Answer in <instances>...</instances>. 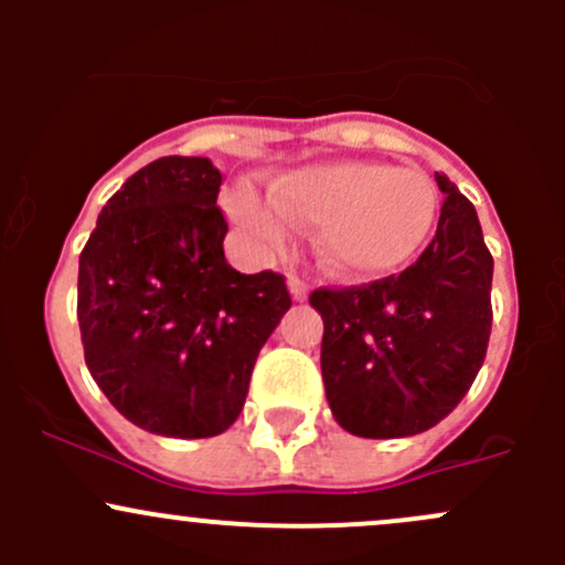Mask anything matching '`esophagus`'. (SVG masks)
<instances>
[{"label":"esophagus","mask_w":565,"mask_h":565,"mask_svg":"<svg viewBox=\"0 0 565 565\" xmlns=\"http://www.w3.org/2000/svg\"><path fill=\"white\" fill-rule=\"evenodd\" d=\"M289 292H292L295 300H306V298H309V287H306V284L300 281L298 276H289Z\"/></svg>","instance_id":"esophagus-1"}]
</instances>
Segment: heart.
Wrapping results in <instances>:
<instances>
[{
	"label": "heart",
	"mask_w": 565,
	"mask_h": 565,
	"mask_svg": "<svg viewBox=\"0 0 565 565\" xmlns=\"http://www.w3.org/2000/svg\"><path fill=\"white\" fill-rule=\"evenodd\" d=\"M273 202L235 193V224L267 248L287 243L289 224L319 226L317 250L330 273L383 278L420 254L437 221V191L418 169L333 161L295 169L270 188Z\"/></svg>",
	"instance_id": "obj_1"
}]
</instances>
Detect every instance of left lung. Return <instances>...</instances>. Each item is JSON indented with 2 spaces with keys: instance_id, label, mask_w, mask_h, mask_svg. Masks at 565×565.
<instances>
[{
  "instance_id": "obj_1",
  "label": "left lung",
  "mask_w": 565,
  "mask_h": 565,
  "mask_svg": "<svg viewBox=\"0 0 565 565\" xmlns=\"http://www.w3.org/2000/svg\"><path fill=\"white\" fill-rule=\"evenodd\" d=\"M440 221L398 276L315 289L322 315V380L350 435L391 440L440 424L465 398L492 333V254L470 199L446 174Z\"/></svg>"
}]
</instances>
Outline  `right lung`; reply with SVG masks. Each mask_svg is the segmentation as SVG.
I'll list each match as a JSON object with an SVG mask.
<instances>
[{
  "label": "right lung",
  "instance_id": "obj_1",
  "mask_svg": "<svg viewBox=\"0 0 565 565\" xmlns=\"http://www.w3.org/2000/svg\"><path fill=\"white\" fill-rule=\"evenodd\" d=\"M221 172L207 158L147 163L104 204L78 256L84 361L108 402L180 440L230 429L259 350L292 298L281 273L224 256Z\"/></svg>",
  "mask_w": 565,
  "mask_h": 565
}]
</instances>
